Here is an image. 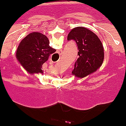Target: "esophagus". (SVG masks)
I'll return each instance as SVG.
<instances>
[{
  "label": "esophagus",
  "mask_w": 126,
  "mask_h": 126,
  "mask_svg": "<svg viewBox=\"0 0 126 126\" xmlns=\"http://www.w3.org/2000/svg\"><path fill=\"white\" fill-rule=\"evenodd\" d=\"M58 54H59V55H61V52H60V51H59V52H58Z\"/></svg>",
  "instance_id": "obj_1"
}]
</instances>
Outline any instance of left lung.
Listing matches in <instances>:
<instances>
[{
    "mask_svg": "<svg viewBox=\"0 0 126 126\" xmlns=\"http://www.w3.org/2000/svg\"><path fill=\"white\" fill-rule=\"evenodd\" d=\"M67 39L75 41L78 48V58L72 71L75 76L84 78L101 66L104 58V48L93 32L82 27H75L70 32Z\"/></svg>",
    "mask_w": 126,
    "mask_h": 126,
    "instance_id": "1",
    "label": "left lung"
}]
</instances>
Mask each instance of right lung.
Listing matches in <instances>:
<instances>
[{"label": "right lung", "instance_id": "add662e5", "mask_svg": "<svg viewBox=\"0 0 126 126\" xmlns=\"http://www.w3.org/2000/svg\"><path fill=\"white\" fill-rule=\"evenodd\" d=\"M56 51L49 46L47 36L40 32H32L19 43L16 56L21 65L30 73H41L42 65Z\"/></svg>", "mask_w": 126, "mask_h": 126}]
</instances>
